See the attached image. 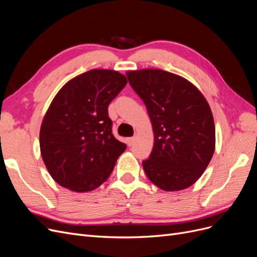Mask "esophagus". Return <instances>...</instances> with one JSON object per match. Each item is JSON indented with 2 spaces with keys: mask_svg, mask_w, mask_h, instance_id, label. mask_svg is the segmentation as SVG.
<instances>
[{
  "mask_svg": "<svg viewBox=\"0 0 257 257\" xmlns=\"http://www.w3.org/2000/svg\"><path fill=\"white\" fill-rule=\"evenodd\" d=\"M126 143H127V145H128L130 147L133 146L134 143H135V137H128V138L126 139Z\"/></svg>",
  "mask_w": 257,
  "mask_h": 257,
  "instance_id": "1",
  "label": "esophagus"
}]
</instances>
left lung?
<instances>
[{
  "label": "left lung",
  "mask_w": 257,
  "mask_h": 257,
  "mask_svg": "<svg viewBox=\"0 0 257 257\" xmlns=\"http://www.w3.org/2000/svg\"><path fill=\"white\" fill-rule=\"evenodd\" d=\"M126 76L153 127V149L143 161L147 177L164 191L189 188L214 152V121L206 98L190 81L161 69L132 71Z\"/></svg>",
  "instance_id": "8db88e82"
}]
</instances>
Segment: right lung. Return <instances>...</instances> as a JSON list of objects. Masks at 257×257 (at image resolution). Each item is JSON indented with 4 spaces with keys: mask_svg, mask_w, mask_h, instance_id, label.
Returning <instances> with one entry per match:
<instances>
[{
    "mask_svg": "<svg viewBox=\"0 0 257 257\" xmlns=\"http://www.w3.org/2000/svg\"><path fill=\"white\" fill-rule=\"evenodd\" d=\"M126 83L115 71L91 69L58 92L40 133L43 161L57 183L82 193L110 176L126 145L112 134L108 106Z\"/></svg>",
    "mask_w": 257,
    "mask_h": 257,
    "instance_id": "right-lung-1",
    "label": "right lung"
}]
</instances>
